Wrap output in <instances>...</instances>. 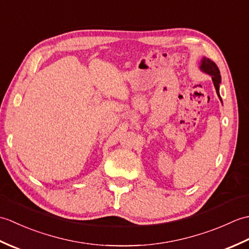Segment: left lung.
<instances>
[{
  "label": "left lung",
  "mask_w": 249,
  "mask_h": 249,
  "mask_svg": "<svg viewBox=\"0 0 249 249\" xmlns=\"http://www.w3.org/2000/svg\"><path fill=\"white\" fill-rule=\"evenodd\" d=\"M200 70L206 73H209L210 76H212V80L214 83V87L216 89V93H217L219 99L221 100V97L219 95V84L221 81V77H220V71L218 70L217 65H216L215 63L213 61H211L210 59L203 57V59L201 60Z\"/></svg>",
  "instance_id": "1"
}]
</instances>
